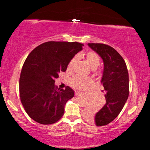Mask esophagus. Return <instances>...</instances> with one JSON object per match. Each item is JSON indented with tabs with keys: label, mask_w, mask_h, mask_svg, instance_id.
Instances as JSON below:
<instances>
[{
	"label": "esophagus",
	"mask_w": 150,
	"mask_h": 150,
	"mask_svg": "<svg viewBox=\"0 0 150 150\" xmlns=\"http://www.w3.org/2000/svg\"><path fill=\"white\" fill-rule=\"evenodd\" d=\"M81 93H80V92H79V91H76V92H75V95H76V96H80V95H81Z\"/></svg>",
	"instance_id": "1"
}]
</instances>
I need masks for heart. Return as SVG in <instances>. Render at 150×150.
Listing matches in <instances>:
<instances>
[{
  "label": "heart",
  "instance_id": "b5f03b06",
  "mask_svg": "<svg viewBox=\"0 0 150 150\" xmlns=\"http://www.w3.org/2000/svg\"><path fill=\"white\" fill-rule=\"evenodd\" d=\"M85 59L87 64L92 69H96L100 64V56L94 51H90L86 53ZM76 61V57H74L69 62L68 69H71L73 66H74ZM71 84L73 87L77 89H84L93 84V80L90 78L82 77L80 76H75L71 80Z\"/></svg>",
  "mask_w": 150,
  "mask_h": 150
}]
</instances>
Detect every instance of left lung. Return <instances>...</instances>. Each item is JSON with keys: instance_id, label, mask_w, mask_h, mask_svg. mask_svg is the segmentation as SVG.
<instances>
[{"instance_id": "8db88e82", "label": "left lung", "mask_w": 150, "mask_h": 150, "mask_svg": "<svg viewBox=\"0 0 150 150\" xmlns=\"http://www.w3.org/2000/svg\"><path fill=\"white\" fill-rule=\"evenodd\" d=\"M103 61L101 83L104 90L106 104L96 115L88 116L89 121L97 126L106 125L122 111L129 95L128 71L122 56L113 48L104 44H88Z\"/></svg>"}]
</instances>
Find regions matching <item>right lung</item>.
Instances as JSON below:
<instances>
[{
  "instance_id": "1",
  "label": "right lung",
  "mask_w": 150,
  "mask_h": 150,
  "mask_svg": "<svg viewBox=\"0 0 150 150\" xmlns=\"http://www.w3.org/2000/svg\"><path fill=\"white\" fill-rule=\"evenodd\" d=\"M82 44L48 41L35 47L25 60L20 78L22 104L30 117L43 125L55 123L63 117L66 103L74 91L54 85L59 73L82 50Z\"/></svg>"
}]
</instances>
